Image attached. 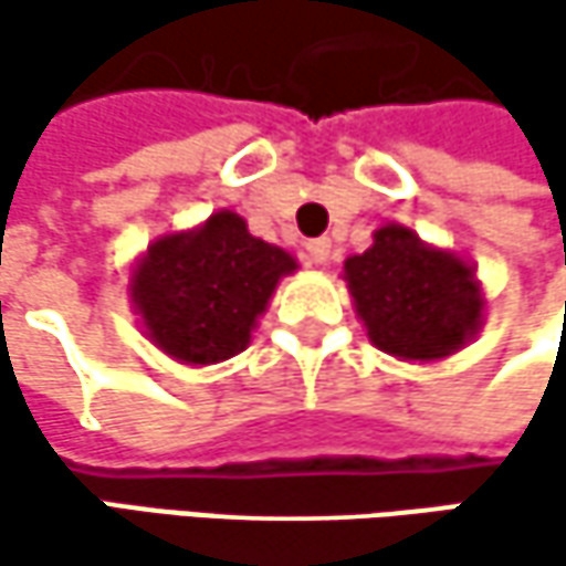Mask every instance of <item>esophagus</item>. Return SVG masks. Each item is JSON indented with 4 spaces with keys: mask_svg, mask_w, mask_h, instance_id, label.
Wrapping results in <instances>:
<instances>
[{
    "mask_svg": "<svg viewBox=\"0 0 566 566\" xmlns=\"http://www.w3.org/2000/svg\"><path fill=\"white\" fill-rule=\"evenodd\" d=\"M331 239H311L307 242V259L314 262V265H327L331 262Z\"/></svg>",
    "mask_w": 566,
    "mask_h": 566,
    "instance_id": "1",
    "label": "esophagus"
}]
</instances>
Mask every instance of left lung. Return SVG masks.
<instances>
[{
	"instance_id": "obj_1",
	"label": "left lung",
	"mask_w": 566,
	"mask_h": 566,
	"mask_svg": "<svg viewBox=\"0 0 566 566\" xmlns=\"http://www.w3.org/2000/svg\"><path fill=\"white\" fill-rule=\"evenodd\" d=\"M344 272L370 340L394 357L439 360L479 331L482 297L472 269L402 226L377 229L374 245L347 259Z\"/></svg>"
}]
</instances>
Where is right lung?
<instances>
[{
  "label": "right lung",
  "mask_w": 566,
  "mask_h": 566,
  "mask_svg": "<svg viewBox=\"0 0 566 566\" xmlns=\"http://www.w3.org/2000/svg\"><path fill=\"white\" fill-rule=\"evenodd\" d=\"M294 259L249 235L235 212H216L196 232L160 239L134 272V304L150 340L186 364H219L249 347Z\"/></svg>",
  "instance_id": "1"
}]
</instances>
